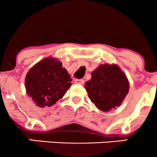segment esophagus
I'll return each mask as SVG.
<instances>
[{"mask_svg": "<svg viewBox=\"0 0 157 157\" xmlns=\"http://www.w3.org/2000/svg\"><path fill=\"white\" fill-rule=\"evenodd\" d=\"M75 83L77 84H80V85H83L84 83V80L83 79H77V80H75Z\"/></svg>", "mask_w": 157, "mask_h": 157, "instance_id": "1", "label": "esophagus"}]
</instances>
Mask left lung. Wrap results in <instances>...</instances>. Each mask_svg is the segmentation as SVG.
Instances as JSON below:
<instances>
[{
  "mask_svg": "<svg viewBox=\"0 0 157 157\" xmlns=\"http://www.w3.org/2000/svg\"><path fill=\"white\" fill-rule=\"evenodd\" d=\"M84 87L95 107L108 112L120 106L128 94L129 83L118 65L105 64L92 72V78Z\"/></svg>",
  "mask_w": 157,
  "mask_h": 157,
  "instance_id": "8db88e82",
  "label": "left lung"
}]
</instances>
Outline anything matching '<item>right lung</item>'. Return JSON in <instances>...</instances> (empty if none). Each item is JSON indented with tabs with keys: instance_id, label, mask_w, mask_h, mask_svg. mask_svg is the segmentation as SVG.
Instances as JSON below:
<instances>
[{
	"instance_id": "right-lung-1",
	"label": "right lung",
	"mask_w": 157,
	"mask_h": 157,
	"mask_svg": "<svg viewBox=\"0 0 157 157\" xmlns=\"http://www.w3.org/2000/svg\"><path fill=\"white\" fill-rule=\"evenodd\" d=\"M70 74L60 61L47 57L29 71L25 77L26 92L40 108L51 107L65 95L71 86Z\"/></svg>"
}]
</instances>
